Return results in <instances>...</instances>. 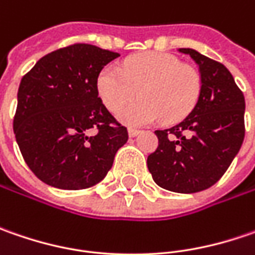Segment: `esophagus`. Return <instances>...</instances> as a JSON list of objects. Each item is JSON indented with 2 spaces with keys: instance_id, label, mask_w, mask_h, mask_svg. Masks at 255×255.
<instances>
[{
  "instance_id": "1",
  "label": "esophagus",
  "mask_w": 255,
  "mask_h": 255,
  "mask_svg": "<svg viewBox=\"0 0 255 255\" xmlns=\"http://www.w3.org/2000/svg\"><path fill=\"white\" fill-rule=\"evenodd\" d=\"M128 133H129V136H130V137H134V136H137V134L140 133V130H137V129H129Z\"/></svg>"
}]
</instances>
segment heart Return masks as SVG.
<instances>
[{"mask_svg":"<svg viewBox=\"0 0 255 255\" xmlns=\"http://www.w3.org/2000/svg\"><path fill=\"white\" fill-rule=\"evenodd\" d=\"M103 105L118 112L139 92L141 99L125 107L118 119L128 126H146L162 119L176 123L194 109L201 92L199 71L171 54L146 52L128 58L122 68L108 65L96 79Z\"/></svg>","mask_w":255,"mask_h":255,"instance_id":"obj_1","label":"heart"}]
</instances>
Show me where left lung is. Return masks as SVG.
<instances>
[{
    "label": "left lung",
    "mask_w": 255,
    "mask_h": 255,
    "mask_svg": "<svg viewBox=\"0 0 255 255\" xmlns=\"http://www.w3.org/2000/svg\"><path fill=\"white\" fill-rule=\"evenodd\" d=\"M199 65L201 92L189 116L156 130L159 146L147 157L153 180L176 193L206 190L229 169L244 140V95L230 71L191 48H179Z\"/></svg>",
    "instance_id": "1"
}]
</instances>
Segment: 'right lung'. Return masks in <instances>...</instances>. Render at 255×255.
Listing matches in <instances>:
<instances>
[{"instance_id": "1", "label": "right lung", "mask_w": 255, "mask_h": 255, "mask_svg": "<svg viewBox=\"0 0 255 255\" xmlns=\"http://www.w3.org/2000/svg\"><path fill=\"white\" fill-rule=\"evenodd\" d=\"M118 56L95 45L75 44L45 55L22 78L14 133L39 180L62 190H82L111 170L128 130L105 108L96 79Z\"/></svg>"}]
</instances>
